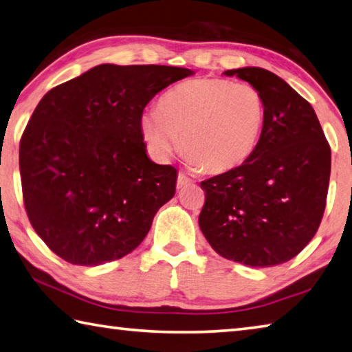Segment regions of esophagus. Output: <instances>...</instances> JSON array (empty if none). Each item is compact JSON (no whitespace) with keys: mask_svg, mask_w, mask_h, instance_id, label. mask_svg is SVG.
I'll use <instances>...</instances> for the list:
<instances>
[{"mask_svg":"<svg viewBox=\"0 0 352 352\" xmlns=\"http://www.w3.org/2000/svg\"><path fill=\"white\" fill-rule=\"evenodd\" d=\"M189 184H192V180H190V178L186 174L180 172V174H178V178H177V188L183 189V188L189 186Z\"/></svg>","mask_w":352,"mask_h":352,"instance_id":"1","label":"esophagus"}]
</instances>
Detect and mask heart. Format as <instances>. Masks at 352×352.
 I'll return each instance as SVG.
<instances>
[{"label":"heart","instance_id":"b5f03b06","mask_svg":"<svg viewBox=\"0 0 352 352\" xmlns=\"http://www.w3.org/2000/svg\"><path fill=\"white\" fill-rule=\"evenodd\" d=\"M265 123V101L249 82L192 78L169 89L158 111L142 117V132L160 158L184 148L194 169L239 168L254 154Z\"/></svg>","mask_w":352,"mask_h":352}]
</instances>
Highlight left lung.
<instances>
[{
	"instance_id": "1",
	"label": "left lung",
	"mask_w": 352,
	"mask_h": 352,
	"mask_svg": "<svg viewBox=\"0 0 352 352\" xmlns=\"http://www.w3.org/2000/svg\"><path fill=\"white\" fill-rule=\"evenodd\" d=\"M260 91L265 123L254 154L200 183L198 225L217 254L252 267L291 260L323 219L331 148L312 106L276 74L261 67L226 70Z\"/></svg>"
}]
</instances>
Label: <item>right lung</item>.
Instances as JSON below:
<instances>
[{
    "label": "right lung",
    "instance_id": "1",
    "mask_svg": "<svg viewBox=\"0 0 352 352\" xmlns=\"http://www.w3.org/2000/svg\"><path fill=\"white\" fill-rule=\"evenodd\" d=\"M192 70L100 65L35 107L20 142L32 228L58 257L98 266L132 252L175 194L174 166L146 155V104Z\"/></svg>",
    "mask_w": 352,
    "mask_h": 352
}]
</instances>
